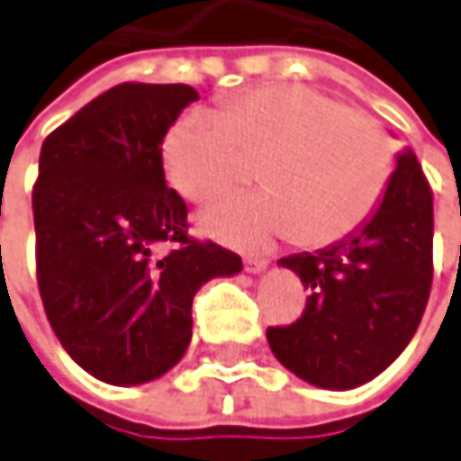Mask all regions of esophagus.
I'll use <instances>...</instances> for the list:
<instances>
[{"label":"esophagus","instance_id":"obj_1","mask_svg":"<svg viewBox=\"0 0 461 461\" xmlns=\"http://www.w3.org/2000/svg\"><path fill=\"white\" fill-rule=\"evenodd\" d=\"M267 265H270V262H267V259H265V257H244V270L247 272H262V270H267Z\"/></svg>","mask_w":461,"mask_h":461}]
</instances>
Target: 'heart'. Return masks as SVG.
Masks as SVG:
<instances>
[{
	"label": "heart",
	"mask_w": 461,
	"mask_h": 461,
	"mask_svg": "<svg viewBox=\"0 0 461 461\" xmlns=\"http://www.w3.org/2000/svg\"><path fill=\"white\" fill-rule=\"evenodd\" d=\"M262 158L267 189L221 202L206 231L242 247L295 237L308 247L340 242L374 217L393 176L388 133L315 87L275 83L237 93L219 113L186 111L164 140L171 184L204 204L249 176Z\"/></svg>",
	"instance_id": "1"
}]
</instances>
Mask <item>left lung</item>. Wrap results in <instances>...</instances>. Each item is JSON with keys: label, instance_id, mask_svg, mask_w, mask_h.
<instances>
[{"label": "left lung", "instance_id": "left-lung-1", "mask_svg": "<svg viewBox=\"0 0 461 461\" xmlns=\"http://www.w3.org/2000/svg\"><path fill=\"white\" fill-rule=\"evenodd\" d=\"M431 240V186L414 153H402L384 202L361 230L315 255L280 259L310 295L295 322L267 328L277 361L312 386L338 391L381 374L427 310Z\"/></svg>", "mask_w": 461, "mask_h": 461}]
</instances>
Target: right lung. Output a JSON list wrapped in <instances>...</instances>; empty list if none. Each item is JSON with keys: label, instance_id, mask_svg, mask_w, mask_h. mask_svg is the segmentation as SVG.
<instances>
[{"label": "right lung", "instance_id": "1", "mask_svg": "<svg viewBox=\"0 0 461 461\" xmlns=\"http://www.w3.org/2000/svg\"><path fill=\"white\" fill-rule=\"evenodd\" d=\"M191 86L121 83L55 128L32 189L37 287L62 348L105 384L164 375L191 340L196 290L242 257L189 237L161 143ZM172 249L161 256L158 247Z\"/></svg>", "mask_w": 461, "mask_h": 461}]
</instances>
